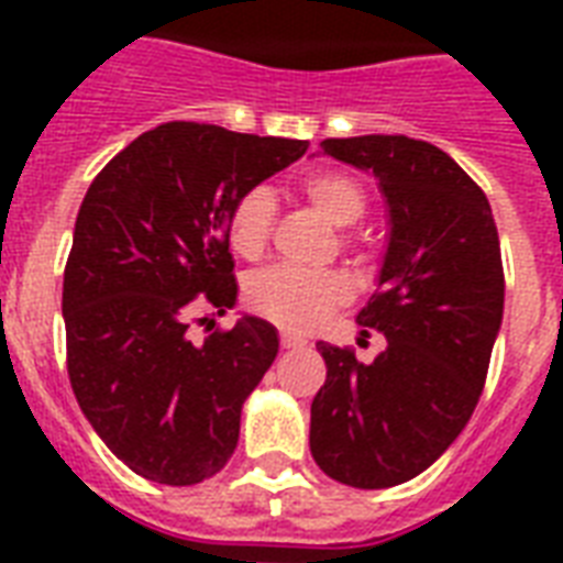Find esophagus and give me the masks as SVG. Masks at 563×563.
Returning <instances> with one entry per match:
<instances>
[{
  "instance_id": "1",
  "label": "esophagus",
  "mask_w": 563,
  "mask_h": 563,
  "mask_svg": "<svg viewBox=\"0 0 563 563\" xmlns=\"http://www.w3.org/2000/svg\"><path fill=\"white\" fill-rule=\"evenodd\" d=\"M280 344L286 347V351H300V347H307V342H303V339H298V335H289V333L280 335Z\"/></svg>"
}]
</instances>
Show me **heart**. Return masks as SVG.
<instances>
[{
    "label": "heart",
    "mask_w": 563,
    "mask_h": 563,
    "mask_svg": "<svg viewBox=\"0 0 563 563\" xmlns=\"http://www.w3.org/2000/svg\"><path fill=\"white\" fill-rule=\"evenodd\" d=\"M307 201L335 228H351L365 216L368 195L344 172H312L303 180ZM277 198L268 187L242 192L228 216V242L239 256H260L272 236ZM351 295L347 280L335 272H300L291 265H274L254 274L247 283V303L274 324L307 333L321 318Z\"/></svg>",
    "instance_id": "b5f03b06"
}]
</instances>
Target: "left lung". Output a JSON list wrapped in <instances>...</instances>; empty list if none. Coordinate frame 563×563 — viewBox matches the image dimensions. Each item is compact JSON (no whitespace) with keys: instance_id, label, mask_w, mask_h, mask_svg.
<instances>
[{"instance_id":"left-lung-1","label":"left lung","mask_w":563,"mask_h":563,"mask_svg":"<svg viewBox=\"0 0 563 563\" xmlns=\"http://www.w3.org/2000/svg\"><path fill=\"white\" fill-rule=\"evenodd\" d=\"M321 152L379 180L385 254L356 321L385 335V351L365 365L318 342L327 383L309 450L330 479L391 488L427 471L479 402L506 300L497 224L467 172L423 140L347 136Z\"/></svg>"}]
</instances>
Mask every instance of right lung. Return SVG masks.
Segmentation results:
<instances>
[{
    "instance_id": "obj_1",
    "label": "right lung",
    "mask_w": 563,
    "mask_h": 563,
    "mask_svg": "<svg viewBox=\"0 0 563 563\" xmlns=\"http://www.w3.org/2000/svg\"><path fill=\"white\" fill-rule=\"evenodd\" d=\"M309 143L166 122L96 175L75 219L64 272L66 365L75 400L136 476L198 485L236 450L242 406L272 368L274 324L242 316L189 342L207 300L236 307L228 216Z\"/></svg>"
}]
</instances>
